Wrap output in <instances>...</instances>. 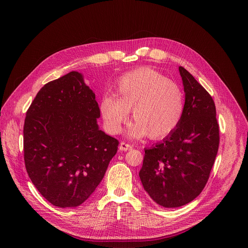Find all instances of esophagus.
<instances>
[{
    "label": "esophagus",
    "mask_w": 248,
    "mask_h": 248,
    "mask_svg": "<svg viewBox=\"0 0 248 248\" xmlns=\"http://www.w3.org/2000/svg\"><path fill=\"white\" fill-rule=\"evenodd\" d=\"M131 148H133V145L128 144V143H126V142H124V141H122V142L120 143V151H122V152L129 151V150H131Z\"/></svg>",
    "instance_id": "1"
}]
</instances>
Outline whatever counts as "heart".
<instances>
[{"instance_id": "obj_1", "label": "heart", "mask_w": 248, "mask_h": 248, "mask_svg": "<svg viewBox=\"0 0 248 248\" xmlns=\"http://www.w3.org/2000/svg\"><path fill=\"white\" fill-rule=\"evenodd\" d=\"M185 107L180 87L147 68L121 77L114 85V94H106L100 102L102 118L111 134L121 133L131 109L135 122L129 124L127 135L136 139L167 137L179 124Z\"/></svg>"}]
</instances>
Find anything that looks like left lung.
<instances>
[{
    "instance_id": "1",
    "label": "left lung",
    "mask_w": 248,
    "mask_h": 248,
    "mask_svg": "<svg viewBox=\"0 0 248 248\" xmlns=\"http://www.w3.org/2000/svg\"><path fill=\"white\" fill-rule=\"evenodd\" d=\"M186 93L185 113L162 141L144 148L140 178L152 200L163 207L192 202L204 188L219 145L216 105L185 68H178Z\"/></svg>"
}]
</instances>
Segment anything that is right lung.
Wrapping results in <instances>:
<instances>
[{
  "instance_id": "1",
  "label": "right lung",
  "mask_w": 248,
  "mask_h": 248,
  "mask_svg": "<svg viewBox=\"0 0 248 248\" xmlns=\"http://www.w3.org/2000/svg\"><path fill=\"white\" fill-rule=\"evenodd\" d=\"M94 93L78 72L46 84L24 125L27 172L53 205L77 207L100 185L119 140L100 129Z\"/></svg>"
}]
</instances>
